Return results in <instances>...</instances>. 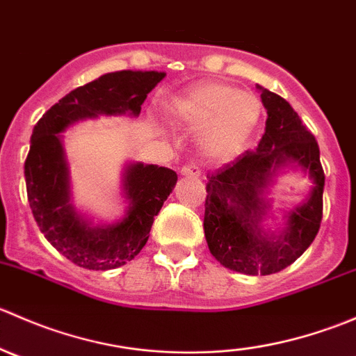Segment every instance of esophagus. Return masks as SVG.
Wrapping results in <instances>:
<instances>
[{"mask_svg":"<svg viewBox=\"0 0 356 356\" xmlns=\"http://www.w3.org/2000/svg\"><path fill=\"white\" fill-rule=\"evenodd\" d=\"M181 174L189 175V177H198V175H201V170L196 163H188L181 168Z\"/></svg>","mask_w":356,"mask_h":356,"instance_id":"esophagus-1","label":"esophagus"}]
</instances>
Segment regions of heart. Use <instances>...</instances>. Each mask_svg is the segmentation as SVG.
I'll return each mask as SVG.
<instances>
[{"label": "heart", "mask_w": 356, "mask_h": 356, "mask_svg": "<svg viewBox=\"0 0 356 356\" xmlns=\"http://www.w3.org/2000/svg\"><path fill=\"white\" fill-rule=\"evenodd\" d=\"M260 99L222 82H207L170 99L165 111L170 118L204 127L201 148L213 160L234 156L260 118Z\"/></svg>", "instance_id": "heart-1"}]
</instances>
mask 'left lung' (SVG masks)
Instances as JSON below:
<instances>
[{
    "instance_id": "1",
    "label": "left lung",
    "mask_w": 356,
    "mask_h": 356,
    "mask_svg": "<svg viewBox=\"0 0 356 356\" xmlns=\"http://www.w3.org/2000/svg\"><path fill=\"white\" fill-rule=\"evenodd\" d=\"M267 110L265 134L257 149L208 174L204 200V238L210 253L231 270L268 275L289 267L314 243L322 222L325 175L314 134L293 106L275 92L260 88ZM298 164L316 186L311 198L290 212L289 227L277 236L261 231L268 205L263 189L281 166Z\"/></svg>"
}]
</instances>
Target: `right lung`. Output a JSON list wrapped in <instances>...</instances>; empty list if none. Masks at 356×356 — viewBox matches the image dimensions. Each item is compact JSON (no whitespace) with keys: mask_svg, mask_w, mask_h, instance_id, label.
<instances>
[{"mask_svg":"<svg viewBox=\"0 0 356 356\" xmlns=\"http://www.w3.org/2000/svg\"><path fill=\"white\" fill-rule=\"evenodd\" d=\"M163 77V72L155 70L105 74L63 96L34 125L24 165L29 204L44 238L79 267L110 270L131 261L148 241L153 220L174 189L177 174L156 165L131 163L124 174L127 215L113 225L92 227L70 201L60 132L98 115L127 111L138 117L148 92Z\"/></svg>","mask_w":356,"mask_h":356,"instance_id":"right-lung-1","label":"right lung"}]
</instances>
